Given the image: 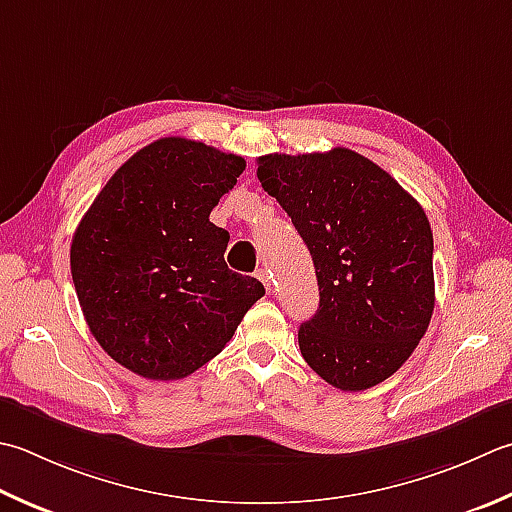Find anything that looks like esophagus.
I'll use <instances>...</instances> for the list:
<instances>
[{
	"label": "esophagus",
	"mask_w": 512,
	"mask_h": 512,
	"mask_svg": "<svg viewBox=\"0 0 512 512\" xmlns=\"http://www.w3.org/2000/svg\"><path fill=\"white\" fill-rule=\"evenodd\" d=\"M255 275H257V279H259V282H262V284H264V288L268 290V293H270V277H268V270H264V268H259Z\"/></svg>",
	"instance_id": "obj_1"
}]
</instances>
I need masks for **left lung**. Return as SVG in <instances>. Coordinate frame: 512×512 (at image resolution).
<instances>
[{"label":"left lung","mask_w":512,"mask_h":512,"mask_svg":"<svg viewBox=\"0 0 512 512\" xmlns=\"http://www.w3.org/2000/svg\"><path fill=\"white\" fill-rule=\"evenodd\" d=\"M257 177L313 255L319 308L297 335L306 364L339 390L384 382L433 317V230L424 208L350 148L264 155Z\"/></svg>","instance_id":"left-lung-1"}]
</instances>
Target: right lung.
Returning <instances> with one entry per match:
<instances>
[{"instance_id":"obj_1","label":"right lung","mask_w":512,"mask_h":512,"mask_svg":"<svg viewBox=\"0 0 512 512\" xmlns=\"http://www.w3.org/2000/svg\"><path fill=\"white\" fill-rule=\"evenodd\" d=\"M244 157L162 137L115 170L79 222L70 273L90 333L117 364L153 382L208 364L264 286L224 262L230 235L210 210Z\"/></svg>"}]
</instances>
